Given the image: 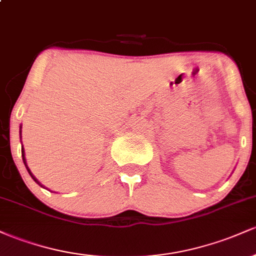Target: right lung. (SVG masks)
Instances as JSON below:
<instances>
[{"instance_id": "obj_1", "label": "right lung", "mask_w": 256, "mask_h": 256, "mask_svg": "<svg viewBox=\"0 0 256 256\" xmlns=\"http://www.w3.org/2000/svg\"><path fill=\"white\" fill-rule=\"evenodd\" d=\"M22 161H24V164H25V167H26V170H28V173H30V174H31V177H32V178H34V182H36V183H37L38 185H40V186H43V185H42V184H40V182H38V180H37V179L34 177V176H32V173H31V171H30V168H28V165H26V160H25V155H24V149H22Z\"/></svg>"}]
</instances>
